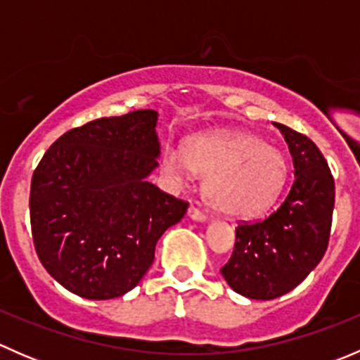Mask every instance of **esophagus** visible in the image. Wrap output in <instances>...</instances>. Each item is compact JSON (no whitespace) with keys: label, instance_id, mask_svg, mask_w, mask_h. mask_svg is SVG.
I'll list each match as a JSON object with an SVG mask.
<instances>
[{"label":"esophagus","instance_id":"1","mask_svg":"<svg viewBox=\"0 0 360 360\" xmlns=\"http://www.w3.org/2000/svg\"><path fill=\"white\" fill-rule=\"evenodd\" d=\"M188 217H190V219H193V221H207V214H203L200 209H197V207L195 205H191L190 209H188Z\"/></svg>","mask_w":360,"mask_h":360}]
</instances>
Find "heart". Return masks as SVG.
Returning a JSON list of instances; mask_svg holds the SVG:
<instances>
[{
  "label": "heart",
  "instance_id": "b5f03b06",
  "mask_svg": "<svg viewBox=\"0 0 360 360\" xmlns=\"http://www.w3.org/2000/svg\"><path fill=\"white\" fill-rule=\"evenodd\" d=\"M183 153L174 148L163 151L165 172L181 177L190 169L205 176V198L226 216H257L270 209L284 190V155L256 134H200L184 143Z\"/></svg>",
  "mask_w": 360,
  "mask_h": 360
}]
</instances>
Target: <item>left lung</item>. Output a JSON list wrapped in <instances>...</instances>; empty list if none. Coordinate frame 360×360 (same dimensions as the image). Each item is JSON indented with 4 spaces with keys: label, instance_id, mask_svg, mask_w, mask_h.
<instances>
[{
    "label": "left lung",
    "instance_id": "8db88e82",
    "mask_svg": "<svg viewBox=\"0 0 360 360\" xmlns=\"http://www.w3.org/2000/svg\"><path fill=\"white\" fill-rule=\"evenodd\" d=\"M294 163L291 191L275 212L235 228V249L221 268L235 292L275 300L292 291L321 263L329 244L335 179L324 155L303 134L274 123Z\"/></svg>",
    "mask_w": 360,
    "mask_h": 360
}]
</instances>
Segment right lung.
I'll return each mask as SVG.
<instances>
[{
  "label": "right lung",
  "instance_id": "right-lung-1",
  "mask_svg": "<svg viewBox=\"0 0 360 360\" xmlns=\"http://www.w3.org/2000/svg\"><path fill=\"white\" fill-rule=\"evenodd\" d=\"M158 112L130 111L68 130L31 181L34 249L68 291L111 300L136 288L163 231L188 202L148 181L158 167Z\"/></svg>",
  "mask_w": 360,
  "mask_h": 360
}]
</instances>
